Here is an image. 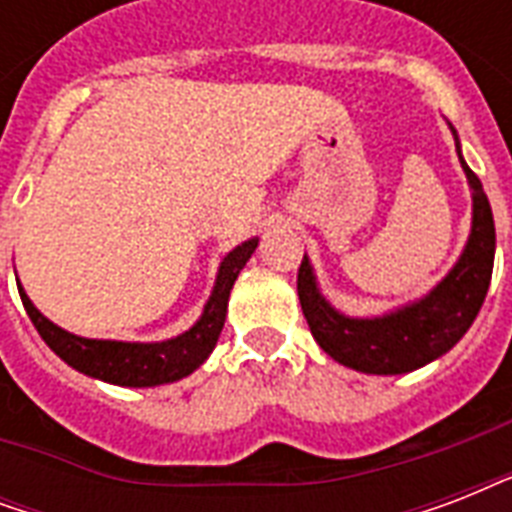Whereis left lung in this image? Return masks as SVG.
<instances>
[{
	"label": "left lung",
	"mask_w": 512,
	"mask_h": 512,
	"mask_svg": "<svg viewBox=\"0 0 512 512\" xmlns=\"http://www.w3.org/2000/svg\"><path fill=\"white\" fill-rule=\"evenodd\" d=\"M454 146L473 196V220L460 260L430 289L412 303L398 305L380 316H345L321 295L319 279L308 255L297 273V295L303 305L311 335L321 350L337 364L364 374H406L436 361L462 340L476 321L489 292L494 268V217L484 185L462 159L460 138Z\"/></svg>",
	"instance_id": "obj_1"
}]
</instances>
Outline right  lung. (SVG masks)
Instances as JSON below:
<instances>
[{"label": "right lung", "mask_w": 512, "mask_h": 512, "mask_svg": "<svg viewBox=\"0 0 512 512\" xmlns=\"http://www.w3.org/2000/svg\"><path fill=\"white\" fill-rule=\"evenodd\" d=\"M257 241H260L257 236L241 241L239 247H233L223 257V263L217 268L215 287L209 292L207 305L196 324L185 329L183 335L162 342L92 340V337L71 335L58 324H52L31 303L26 289L18 287V292L36 332L50 345V350H55V356L63 358L68 366H74L76 372L111 382V385H122V388H156V385L183 380L207 361L217 345V337L223 332L233 281L239 279L241 268L257 249Z\"/></svg>", "instance_id": "1"}]
</instances>
